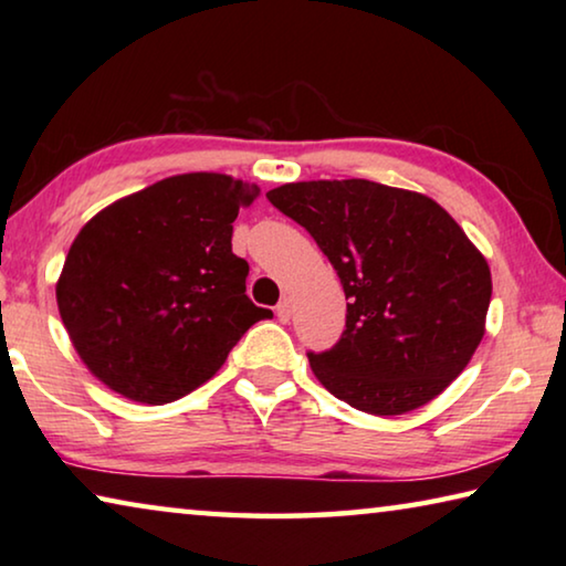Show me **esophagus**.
<instances>
[{
    "mask_svg": "<svg viewBox=\"0 0 566 566\" xmlns=\"http://www.w3.org/2000/svg\"><path fill=\"white\" fill-rule=\"evenodd\" d=\"M292 312H294V306H292V300L290 296H284V300L276 304V317H280V322H290L292 319Z\"/></svg>",
    "mask_w": 566,
    "mask_h": 566,
    "instance_id": "obj_1",
    "label": "esophagus"
}]
</instances>
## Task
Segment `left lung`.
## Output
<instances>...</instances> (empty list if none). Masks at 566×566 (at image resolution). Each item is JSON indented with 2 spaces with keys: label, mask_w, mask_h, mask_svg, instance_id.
<instances>
[{
  "label": "left lung",
  "mask_w": 566,
  "mask_h": 566,
  "mask_svg": "<svg viewBox=\"0 0 566 566\" xmlns=\"http://www.w3.org/2000/svg\"><path fill=\"white\" fill-rule=\"evenodd\" d=\"M266 199L302 224L337 272L347 329L310 354L334 397L397 417L442 395L484 337L492 272L452 214L369 179L292 181Z\"/></svg>",
  "instance_id": "left-lung-1"
}]
</instances>
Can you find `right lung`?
Here are the masks:
<instances>
[{
	"label": "right lung",
	"instance_id": "right-lung-1",
	"mask_svg": "<svg viewBox=\"0 0 566 566\" xmlns=\"http://www.w3.org/2000/svg\"><path fill=\"white\" fill-rule=\"evenodd\" d=\"M260 197L217 171L167 177L94 214L70 247L56 306L76 354L112 391L167 405L212 379L272 312L232 252L239 209Z\"/></svg>",
	"mask_w": 566,
	"mask_h": 566
}]
</instances>
